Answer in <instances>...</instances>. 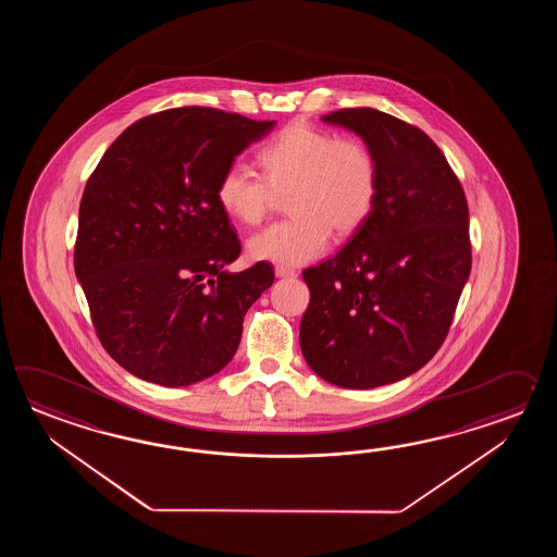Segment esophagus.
Masks as SVG:
<instances>
[{
	"instance_id": "esophagus-1",
	"label": "esophagus",
	"mask_w": 557,
	"mask_h": 557,
	"mask_svg": "<svg viewBox=\"0 0 557 557\" xmlns=\"http://www.w3.org/2000/svg\"><path fill=\"white\" fill-rule=\"evenodd\" d=\"M274 274H276L278 278H295L296 271L288 269V267H283V264H276V267H274Z\"/></svg>"
}]
</instances>
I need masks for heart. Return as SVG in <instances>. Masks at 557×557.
I'll return each instance as SVG.
<instances>
[{
  "label": "heart",
  "instance_id": "obj_1",
  "mask_svg": "<svg viewBox=\"0 0 557 557\" xmlns=\"http://www.w3.org/2000/svg\"><path fill=\"white\" fill-rule=\"evenodd\" d=\"M261 173L231 163L216 183V201L231 219L259 225L276 195L290 219L249 238L257 261L305 264L326 249L331 228L348 237L367 223L379 197V163L364 143L295 123L259 151Z\"/></svg>",
  "mask_w": 557,
  "mask_h": 557
}]
</instances>
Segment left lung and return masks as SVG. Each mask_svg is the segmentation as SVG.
Listing matches in <instances>:
<instances>
[{
	"label": "left lung",
	"mask_w": 557,
	"mask_h": 557,
	"mask_svg": "<svg viewBox=\"0 0 557 557\" xmlns=\"http://www.w3.org/2000/svg\"><path fill=\"white\" fill-rule=\"evenodd\" d=\"M362 137L379 163L367 223L302 273L300 350L320 379L367 391L414 374L438 352L472 269L462 185L424 131L372 107L322 117Z\"/></svg>",
	"instance_id": "1"
}]
</instances>
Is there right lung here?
Wrapping results in <instances>:
<instances>
[{
	"instance_id": "add662e5",
	"label": "right lung",
	"mask_w": 557,
	"mask_h": 557,
	"mask_svg": "<svg viewBox=\"0 0 557 557\" xmlns=\"http://www.w3.org/2000/svg\"><path fill=\"white\" fill-rule=\"evenodd\" d=\"M274 121L177 107L135 121L95 166L79 205L75 274L107 355L137 379L177 388L237 352L243 319L273 284L243 273L216 183Z\"/></svg>"
}]
</instances>
